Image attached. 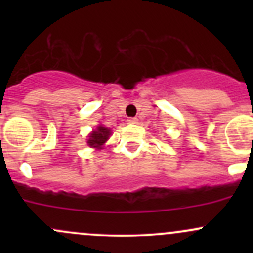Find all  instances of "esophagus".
Returning a JSON list of instances; mask_svg holds the SVG:
<instances>
[{
    "label": "esophagus",
    "mask_w": 253,
    "mask_h": 253,
    "mask_svg": "<svg viewBox=\"0 0 253 253\" xmlns=\"http://www.w3.org/2000/svg\"><path fill=\"white\" fill-rule=\"evenodd\" d=\"M137 121H138V120H137L136 117H129V119H127V122H128V124H137Z\"/></svg>",
    "instance_id": "34e87169"
}]
</instances>
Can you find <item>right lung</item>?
Here are the masks:
<instances>
[{
	"instance_id": "obj_1",
	"label": "right lung",
	"mask_w": 253,
	"mask_h": 253,
	"mask_svg": "<svg viewBox=\"0 0 253 253\" xmlns=\"http://www.w3.org/2000/svg\"><path fill=\"white\" fill-rule=\"evenodd\" d=\"M109 136H110V129L105 128V127L103 126H99L98 128H96V131H94L93 133L89 136L88 144L94 148H100L104 143L108 141Z\"/></svg>"
}]
</instances>
